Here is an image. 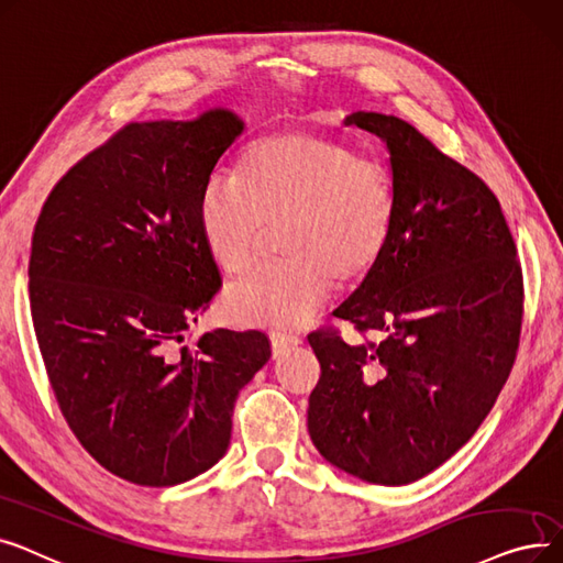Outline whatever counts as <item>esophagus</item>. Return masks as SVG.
Masks as SVG:
<instances>
[{
	"label": "esophagus",
	"instance_id": "esophagus-1",
	"mask_svg": "<svg viewBox=\"0 0 563 563\" xmlns=\"http://www.w3.org/2000/svg\"><path fill=\"white\" fill-rule=\"evenodd\" d=\"M271 343H273V351L275 355L288 351V347H296L302 343V339L292 332H271Z\"/></svg>",
	"mask_w": 563,
	"mask_h": 563
}]
</instances>
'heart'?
I'll return each instance as SVG.
<instances>
[{
  "mask_svg": "<svg viewBox=\"0 0 563 563\" xmlns=\"http://www.w3.org/2000/svg\"><path fill=\"white\" fill-rule=\"evenodd\" d=\"M396 192L378 157L316 130H279L252 142L238 174H216L197 203L201 243L222 273L243 275L265 227H279L275 265L229 286L222 313L238 328L300 325L336 286L380 263L394 231Z\"/></svg>",
  "mask_w": 563,
  "mask_h": 563,
  "instance_id": "obj_1",
  "label": "heart"
}]
</instances>
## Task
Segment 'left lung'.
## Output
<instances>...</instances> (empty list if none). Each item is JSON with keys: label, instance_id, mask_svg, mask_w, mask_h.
<instances>
[{"label": "left lung", "instance_id": "left-lung-1", "mask_svg": "<svg viewBox=\"0 0 563 563\" xmlns=\"http://www.w3.org/2000/svg\"><path fill=\"white\" fill-rule=\"evenodd\" d=\"M385 142L396 192L385 256L334 316L378 343L311 332L307 426L330 465L406 486L456 453L511 373L522 320L514 235L490 187L408 121L353 112Z\"/></svg>", "mask_w": 563, "mask_h": 563}]
</instances>
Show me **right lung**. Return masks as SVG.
Returning a JSON list of instances; mask_svg holds the SVG:
<instances>
[{
    "label": "right lung",
    "instance_id": "obj_1",
    "mask_svg": "<svg viewBox=\"0 0 563 563\" xmlns=\"http://www.w3.org/2000/svg\"><path fill=\"white\" fill-rule=\"evenodd\" d=\"M243 132L227 107L130 123L55 185L34 229L30 302L49 385L75 438L130 484L178 486L216 465L238 391L271 360L256 330L180 345L222 284L199 195Z\"/></svg>",
    "mask_w": 563,
    "mask_h": 563
}]
</instances>
